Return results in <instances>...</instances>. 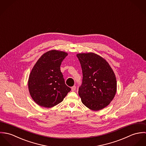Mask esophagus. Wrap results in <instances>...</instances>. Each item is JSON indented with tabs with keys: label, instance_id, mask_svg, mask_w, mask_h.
Masks as SVG:
<instances>
[{
	"label": "esophagus",
	"instance_id": "esophagus-1",
	"mask_svg": "<svg viewBox=\"0 0 146 146\" xmlns=\"http://www.w3.org/2000/svg\"><path fill=\"white\" fill-rule=\"evenodd\" d=\"M76 86H73L71 88V90H72V92H74V91L76 90Z\"/></svg>",
	"mask_w": 146,
	"mask_h": 146
}]
</instances>
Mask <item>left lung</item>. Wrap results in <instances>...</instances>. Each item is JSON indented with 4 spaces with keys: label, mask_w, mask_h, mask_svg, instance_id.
Masks as SVG:
<instances>
[{
    "label": "left lung",
    "mask_w": 146,
    "mask_h": 146,
    "mask_svg": "<svg viewBox=\"0 0 146 146\" xmlns=\"http://www.w3.org/2000/svg\"><path fill=\"white\" fill-rule=\"evenodd\" d=\"M83 72V82L79 89L82 103L93 111L106 107L117 90L115 73L101 56L92 52L78 53Z\"/></svg>",
    "instance_id": "1"
}]
</instances>
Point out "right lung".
I'll return each instance as SVG.
<instances>
[{"mask_svg": "<svg viewBox=\"0 0 146 146\" xmlns=\"http://www.w3.org/2000/svg\"><path fill=\"white\" fill-rule=\"evenodd\" d=\"M67 53L51 50L43 54L29 75L28 88L34 101L39 106L53 107L61 103L70 88L64 83L60 66Z\"/></svg>", "mask_w": 146, "mask_h": 146, "instance_id": "add662e5", "label": "right lung"}]
</instances>
